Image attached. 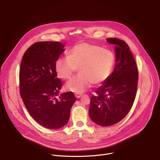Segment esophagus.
Instances as JSON below:
<instances>
[{
  "mask_svg": "<svg viewBox=\"0 0 160 160\" xmlns=\"http://www.w3.org/2000/svg\"><path fill=\"white\" fill-rule=\"evenodd\" d=\"M75 96L77 98H80L82 96V94H80L77 93V94H75Z\"/></svg>",
  "mask_w": 160,
  "mask_h": 160,
  "instance_id": "obj_1",
  "label": "esophagus"
}]
</instances>
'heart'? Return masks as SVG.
Returning <instances> with one entry per match:
<instances>
[{
	"instance_id": "1",
	"label": "heart",
	"mask_w": 160,
	"mask_h": 160,
	"mask_svg": "<svg viewBox=\"0 0 160 160\" xmlns=\"http://www.w3.org/2000/svg\"><path fill=\"white\" fill-rule=\"evenodd\" d=\"M115 63V56L108 49L91 43L82 42L75 45L68 56L57 59L55 68L58 76L70 79L78 68L80 74L68 82L66 90L80 94L92 83L98 85L106 82L111 75Z\"/></svg>"
}]
</instances>
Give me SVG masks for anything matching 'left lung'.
I'll return each mask as SVG.
<instances>
[{"mask_svg":"<svg viewBox=\"0 0 160 160\" xmlns=\"http://www.w3.org/2000/svg\"><path fill=\"white\" fill-rule=\"evenodd\" d=\"M115 45L116 64L108 79L92 96L89 116L94 122L103 127L121 121L131 109L135 99L139 71L127 43L117 38H108Z\"/></svg>","mask_w":160,"mask_h":160,"instance_id":"left-lung-1","label":"left lung"}]
</instances>
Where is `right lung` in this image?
<instances>
[{
	"mask_svg": "<svg viewBox=\"0 0 160 160\" xmlns=\"http://www.w3.org/2000/svg\"><path fill=\"white\" fill-rule=\"evenodd\" d=\"M59 42H38L26 51L19 68V92L30 115L49 129L64 126L77 100L73 93L58 94L62 82L57 78L55 64L64 52Z\"/></svg>",
	"mask_w": 160,
	"mask_h": 160,
	"instance_id": "obj_1",
	"label": "right lung"
}]
</instances>
